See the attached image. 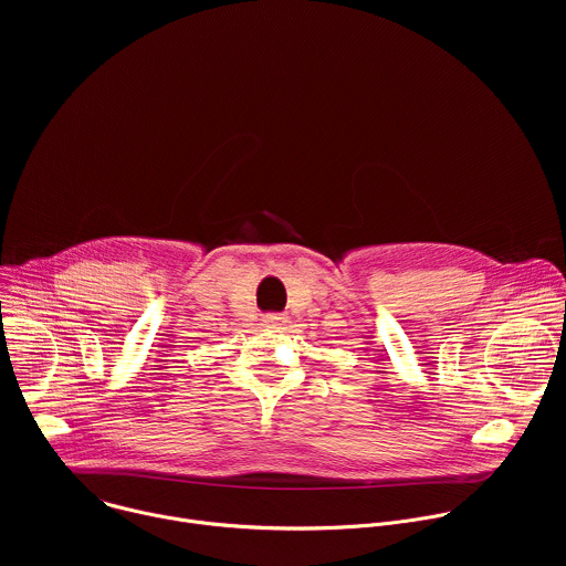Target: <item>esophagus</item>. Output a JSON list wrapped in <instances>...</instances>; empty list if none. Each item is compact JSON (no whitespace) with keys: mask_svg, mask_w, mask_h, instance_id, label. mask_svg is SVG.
<instances>
[{"mask_svg":"<svg viewBox=\"0 0 566 566\" xmlns=\"http://www.w3.org/2000/svg\"><path fill=\"white\" fill-rule=\"evenodd\" d=\"M264 325H266L269 329H282V327L286 325V315H282V313H269V315H264Z\"/></svg>","mask_w":566,"mask_h":566,"instance_id":"1","label":"esophagus"}]
</instances>
